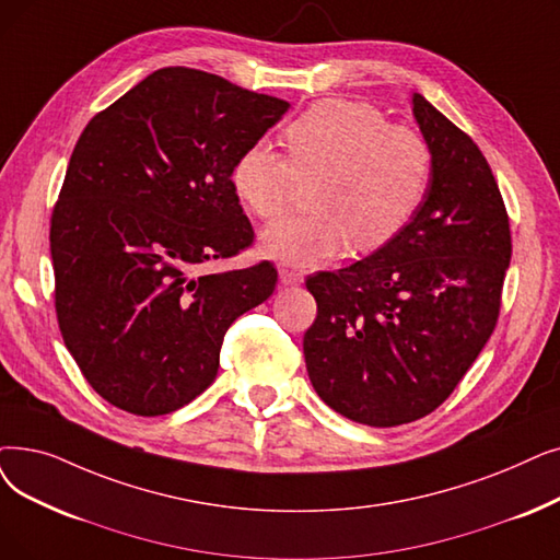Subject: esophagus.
I'll return each instance as SVG.
<instances>
[{"mask_svg": "<svg viewBox=\"0 0 560 560\" xmlns=\"http://www.w3.org/2000/svg\"><path fill=\"white\" fill-rule=\"evenodd\" d=\"M279 281H281L283 285L300 283V281H302V272L293 270V267H285V265H281V267H279Z\"/></svg>", "mask_w": 560, "mask_h": 560, "instance_id": "obj_1", "label": "esophagus"}]
</instances>
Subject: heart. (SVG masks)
<instances>
[{
    "mask_svg": "<svg viewBox=\"0 0 560 560\" xmlns=\"http://www.w3.org/2000/svg\"><path fill=\"white\" fill-rule=\"evenodd\" d=\"M290 158L256 141L233 164V189L260 220L295 206L302 183H318L308 217L262 233V252L281 262L313 267L343 254L350 242L375 252L394 242L419 212L430 176L428 141L384 112L357 101H323L285 128Z\"/></svg>",
    "mask_w": 560,
    "mask_h": 560,
    "instance_id": "obj_1",
    "label": "heart"
}]
</instances>
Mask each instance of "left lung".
<instances>
[{
    "label": "left lung",
    "instance_id": "left-lung-1",
    "mask_svg": "<svg viewBox=\"0 0 560 560\" xmlns=\"http://www.w3.org/2000/svg\"><path fill=\"white\" fill-rule=\"evenodd\" d=\"M411 105L432 151L415 220L373 256L306 277L318 302L304 334L311 384L373 428L423 419L453 394L497 327L513 256L488 160L421 93Z\"/></svg>",
    "mask_w": 560,
    "mask_h": 560
}]
</instances>
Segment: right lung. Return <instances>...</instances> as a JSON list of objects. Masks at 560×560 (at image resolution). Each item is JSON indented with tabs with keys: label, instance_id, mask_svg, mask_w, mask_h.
<instances>
[{
	"label": "right lung",
	"instance_id": "right-lung-1",
	"mask_svg": "<svg viewBox=\"0 0 560 560\" xmlns=\"http://www.w3.org/2000/svg\"><path fill=\"white\" fill-rule=\"evenodd\" d=\"M288 107L168 66L80 135L50 220L55 308L68 352L114 407L162 417L191 402L233 320L275 293L270 260L201 270L254 245L231 172Z\"/></svg>",
	"mask_w": 560,
	"mask_h": 560
}]
</instances>
